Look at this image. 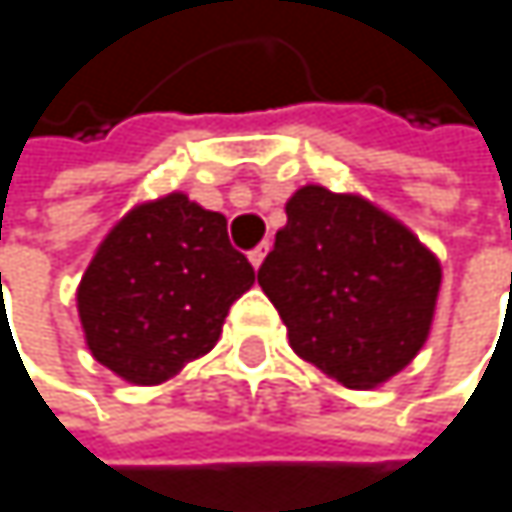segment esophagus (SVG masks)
Wrapping results in <instances>:
<instances>
[{
	"mask_svg": "<svg viewBox=\"0 0 512 512\" xmlns=\"http://www.w3.org/2000/svg\"><path fill=\"white\" fill-rule=\"evenodd\" d=\"M267 251H270V242H261L254 251H248V261H251V267L258 270L261 264H264V258H267Z\"/></svg>",
	"mask_w": 512,
	"mask_h": 512,
	"instance_id": "34e87169",
	"label": "esophagus"
}]
</instances>
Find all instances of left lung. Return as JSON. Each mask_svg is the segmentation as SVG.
Returning a JSON list of instances; mask_svg holds the SVG:
<instances>
[{
    "mask_svg": "<svg viewBox=\"0 0 512 512\" xmlns=\"http://www.w3.org/2000/svg\"><path fill=\"white\" fill-rule=\"evenodd\" d=\"M285 215L258 285L294 355L343 388L385 385L428 343L443 282L437 254L361 194L303 185Z\"/></svg>",
    "mask_w": 512,
    "mask_h": 512,
    "instance_id": "8db88e82",
    "label": "left lung"
}]
</instances>
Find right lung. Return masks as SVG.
Segmentation results:
<instances>
[{"mask_svg":"<svg viewBox=\"0 0 512 512\" xmlns=\"http://www.w3.org/2000/svg\"><path fill=\"white\" fill-rule=\"evenodd\" d=\"M254 270L227 239V218L172 191L136 203L78 282L90 355L130 385H163L209 355Z\"/></svg>","mask_w":512,"mask_h":512,"instance_id":"1","label":"right lung"}]
</instances>
